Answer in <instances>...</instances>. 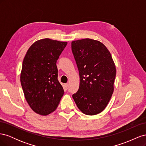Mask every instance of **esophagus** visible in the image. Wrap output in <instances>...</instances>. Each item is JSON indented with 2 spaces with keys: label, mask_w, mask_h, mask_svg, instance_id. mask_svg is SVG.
<instances>
[{
  "label": "esophagus",
  "mask_w": 146,
  "mask_h": 146,
  "mask_svg": "<svg viewBox=\"0 0 146 146\" xmlns=\"http://www.w3.org/2000/svg\"><path fill=\"white\" fill-rule=\"evenodd\" d=\"M68 87H69V84H68V83H66V84H64V89H65L66 90H67L68 89Z\"/></svg>",
  "instance_id": "1"
}]
</instances>
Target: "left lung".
<instances>
[{"instance_id":"8db88e82","label":"left lung","mask_w":146,"mask_h":146,"mask_svg":"<svg viewBox=\"0 0 146 146\" xmlns=\"http://www.w3.org/2000/svg\"><path fill=\"white\" fill-rule=\"evenodd\" d=\"M71 47L80 76L72 98L86 115H95L107 107L114 91L116 69L111 54L101 42L90 38L73 41Z\"/></svg>"}]
</instances>
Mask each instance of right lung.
I'll return each mask as SVG.
<instances>
[{"instance_id": "1", "label": "right lung", "mask_w": 146, "mask_h": 146, "mask_svg": "<svg viewBox=\"0 0 146 146\" xmlns=\"http://www.w3.org/2000/svg\"><path fill=\"white\" fill-rule=\"evenodd\" d=\"M67 42L42 39L30 47L23 63L21 83L25 98L36 113L54 111L64 94L58 80L56 61Z\"/></svg>"}]
</instances>
